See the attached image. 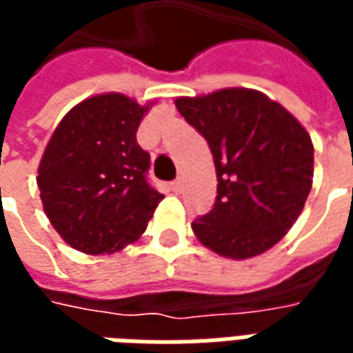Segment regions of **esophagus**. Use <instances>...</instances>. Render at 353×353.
Here are the masks:
<instances>
[{
	"instance_id": "1",
	"label": "esophagus",
	"mask_w": 353,
	"mask_h": 353,
	"mask_svg": "<svg viewBox=\"0 0 353 353\" xmlns=\"http://www.w3.org/2000/svg\"><path fill=\"white\" fill-rule=\"evenodd\" d=\"M170 187H172V191L176 192V194H179V192L183 191V181H181V179H176V181L170 183Z\"/></svg>"
}]
</instances>
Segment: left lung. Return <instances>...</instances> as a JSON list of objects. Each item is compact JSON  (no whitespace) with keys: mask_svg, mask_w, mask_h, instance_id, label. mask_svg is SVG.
Wrapping results in <instances>:
<instances>
[{"mask_svg":"<svg viewBox=\"0 0 353 353\" xmlns=\"http://www.w3.org/2000/svg\"><path fill=\"white\" fill-rule=\"evenodd\" d=\"M177 111L212 149L217 196L192 230L230 259L265 253L285 236L308 199L314 145L301 123L266 94L223 88L177 98Z\"/></svg>","mask_w":353,"mask_h":353,"instance_id":"obj_1","label":"left lung"}]
</instances>
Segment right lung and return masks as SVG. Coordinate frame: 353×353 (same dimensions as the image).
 Masks as SVG:
<instances>
[{"label": "right lung", "mask_w": 353, "mask_h": 353, "mask_svg": "<svg viewBox=\"0 0 353 353\" xmlns=\"http://www.w3.org/2000/svg\"><path fill=\"white\" fill-rule=\"evenodd\" d=\"M145 111L124 94L92 96L60 121L43 153V210L79 252H121L143 234L164 199L147 181L151 157L136 139Z\"/></svg>", "instance_id": "obj_1"}]
</instances>
